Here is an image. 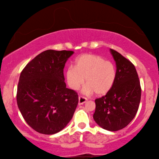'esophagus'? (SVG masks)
Here are the masks:
<instances>
[{
	"mask_svg": "<svg viewBox=\"0 0 159 159\" xmlns=\"http://www.w3.org/2000/svg\"><path fill=\"white\" fill-rule=\"evenodd\" d=\"M87 101H88V99H87L85 97L79 96V102H78V103H79V105H82V104L85 103Z\"/></svg>",
	"mask_w": 159,
	"mask_h": 159,
	"instance_id": "esophagus-1",
	"label": "esophagus"
}]
</instances>
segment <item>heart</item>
I'll use <instances>...</instances> for the list:
<instances>
[{"label":"heart","instance_id":"b5f03b06","mask_svg":"<svg viewBox=\"0 0 159 159\" xmlns=\"http://www.w3.org/2000/svg\"><path fill=\"white\" fill-rule=\"evenodd\" d=\"M67 83L74 90L83 84L85 78L87 85L83 89L86 94L94 92L96 95H104L110 90L116 76V67L111 61H105L95 54H82L77 58L75 67L67 69Z\"/></svg>","mask_w":159,"mask_h":159}]
</instances>
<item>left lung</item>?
Returning a JSON list of instances; mask_svg holds the SVG:
<instances>
[{
  "instance_id": "left-lung-1",
  "label": "left lung",
  "mask_w": 159,
  "mask_h": 159,
  "mask_svg": "<svg viewBox=\"0 0 159 159\" xmlns=\"http://www.w3.org/2000/svg\"><path fill=\"white\" fill-rule=\"evenodd\" d=\"M110 51L116 61V79L106 95L95 100L93 119L103 129L118 131L127 127L135 116L141 88L133 64L114 50Z\"/></svg>"
}]
</instances>
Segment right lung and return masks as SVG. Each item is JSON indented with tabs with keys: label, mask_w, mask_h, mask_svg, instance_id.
I'll return each mask as SVG.
<instances>
[{
	"label": "right lung",
	"mask_w": 159,
	"mask_h": 159,
	"mask_svg": "<svg viewBox=\"0 0 159 159\" xmlns=\"http://www.w3.org/2000/svg\"><path fill=\"white\" fill-rule=\"evenodd\" d=\"M71 51L47 50L26 65L19 77L16 101L23 118L39 133L60 132L72 118L78 95L66 88L64 68Z\"/></svg>",
	"instance_id": "add662e5"
}]
</instances>
